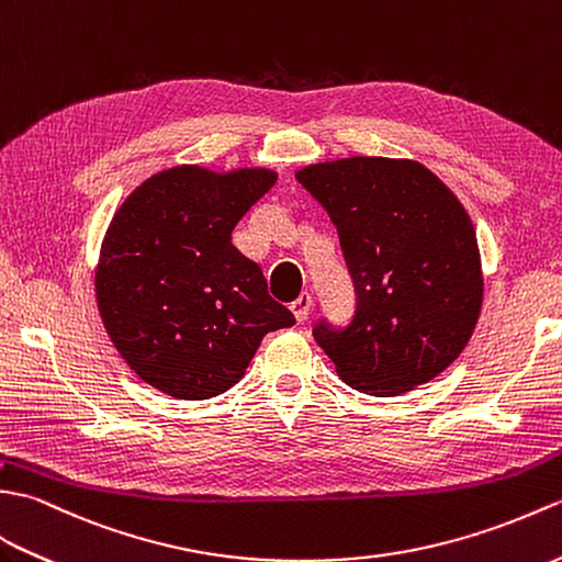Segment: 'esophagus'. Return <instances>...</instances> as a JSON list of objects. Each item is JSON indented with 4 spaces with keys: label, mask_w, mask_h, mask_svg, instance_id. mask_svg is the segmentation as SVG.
<instances>
[{
    "label": "esophagus",
    "mask_w": 562,
    "mask_h": 562,
    "mask_svg": "<svg viewBox=\"0 0 562 562\" xmlns=\"http://www.w3.org/2000/svg\"><path fill=\"white\" fill-rule=\"evenodd\" d=\"M291 310H293V315H295L297 322H305L310 317V310H313V295H310L307 291H303L291 303Z\"/></svg>",
    "instance_id": "1"
}]
</instances>
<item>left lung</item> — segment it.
<instances>
[{
  "label": "left lung",
  "instance_id": "1",
  "mask_svg": "<svg viewBox=\"0 0 562 562\" xmlns=\"http://www.w3.org/2000/svg\"><path fill=\"white\" fill-rule=\"evenodd\" d=\"M295 180L339 231L356 315L315 341L358 392L394 396L438 378L481 315L476 231L438 176L402 158L353 156L305 166Z\"/></svg>",
  "mask_w": 562,
  "mask_h": 562
}]
</instances>
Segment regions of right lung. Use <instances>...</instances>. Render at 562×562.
<instances>
[{
  "instance_id": "1",
  "label": "right lung",
  "mask_w": 562,
  "mask_h": 562,
  "mask_svg": "<svg viewBox=\"0 0 562 562\" xmlns=\"http://www.w3.org/2000/svg\"><path fill=\"white\" fill-rule=\"evenodd\" d=\"M277 172L176 166L144 180L112 216L95 267L101 319L136 375L202 402L245 375L269 331L293 327L233 228Z\"/></svg>"
}]
</instances>
